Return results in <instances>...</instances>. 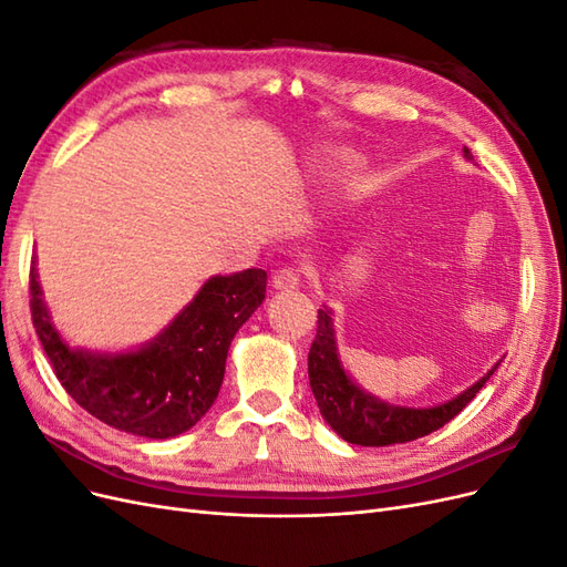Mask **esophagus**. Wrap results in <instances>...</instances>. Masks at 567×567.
Here are the masks:
<instances>
[{"label":"esophagus","instance_id":"obj_1","mask_svg":"<svg viewBox=\"0 0 567 567\" xmlns=\"http://www.w3.org/2000/svg\"><path fill=\"white\" fill-rule=\"evenodd\" d=\"M271 286L277 290H296L300 286V271L293 267H284L271 277Z\"/></svg>","mask_w":567,"mask_h":567}]
</instances>
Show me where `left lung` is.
I'll return each instance as SVG.
<instances>
[{"label":"left lung","mask_w":567,"mask_h":567,"mask_svg":"<svg viewBox=\"0 0 567 567\" xmlns=\"http://www.w3.org/2000/svg\"><path fill=\"white\" fill-rule=\"evenodd\" d=\"M463 156L473 161L466 146H463ZM496 367H499V362L468 390H463L454 400L437 406L414 409L383 402L359 388L348 371L342 369L329 307H323L317 315V338L310 348V357H307L310 388L323 421L342 440L362 444V447H388V444H402L431 435L444 423H450L475 398L480 388L489 381Z\"/></svg>","instance_id":"8db88e82"}]
</instances>
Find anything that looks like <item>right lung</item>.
Listing matches in <instances>:
<instances>
[{
    "mask_svg": "<svg viewBox=\"0 0 567 567\" xmlns=\"http://www.w3.org/2000/svg\"><path fill=\"white\" fill-rule=\"evenodd\" d=\"M265 269L213 277L146 346L90 352L68 346L51 323L38 269H30V312L65 392L106 425L167 440L196 425L217 400L236 331L262 305Z\"/></svg>",
    "mask_w": 567,
    "mask_h": 567,
    "instance_id": "add662e5",
    "label": "right lung"
}]
</instances>
